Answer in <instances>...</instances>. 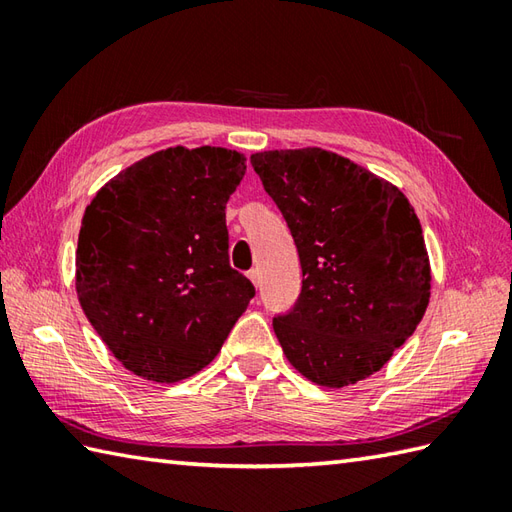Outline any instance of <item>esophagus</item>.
<instances>
[{
    "label": "esophagus",
    "instance_id": "obj_1",
    "mask_svg": "<svg viewBox=\"0 0 512 512\" xmlns=\"http://www.w3.org/2000/svg\"><path fill=\"white\" fill-rule=\"evenodd\" d=\"M259 277H262V275H259V268H253V270H250V273H248V279L253 281L255 288L259 286Z\"/></svg>",
    "mask_w": 512,
    "mask_h": 512
}]
</instances>
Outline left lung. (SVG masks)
<instances>
[{"mask_svg": "<svg viewBox=\"0 0 512 512\" xmlns=\"http://www.w3.org/2000/svg\"><path fill=\"white\" fill-rule=\"evenodd\" d=\"M299 250L301 295L273 319L290 365L321 387L383 367L422 321L431 266L416 211L394 184L334 151L250 156Z\"/></svg>", "mask_w": 512, "mask_h": 512, "instance_id": "left-lung-1", "label": "left lung"}]
</instances>
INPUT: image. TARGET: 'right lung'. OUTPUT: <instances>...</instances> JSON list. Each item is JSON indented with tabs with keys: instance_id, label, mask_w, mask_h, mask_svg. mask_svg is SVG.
Instances as JSON below:
<instances>
[{
	"instance_id": "right-lung-1",
	"label": "right lung",
	"mask_w": 512,
	"mask_h": 512,
	"mask_svg": "<svg viewBox=\"0 0 512 512\" xmlns=\"http://www.w3.org/2000/svg\"><path fill=\"white\" fill-rule=\"evenodd\" d=\"M244 173L239 151L169 147L118 173L85 209L76 295L136 376L198 374L255 297L228 264L226 202Z\"/></svg>"
}]
</instances>
